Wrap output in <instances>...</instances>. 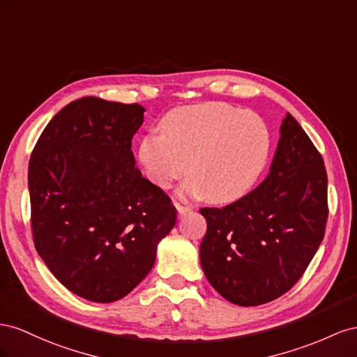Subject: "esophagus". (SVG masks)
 Returning <instances> with one entry per match:
<instances>
[{
  "mask_svg": "<svg viewBox=\"0 0 357 357\" xmlns=\"http://www.w3.org/2000/svg\"><path fill=\"white\" fill-rule=\"evenodd\" d=\"M176 209H178L179 215H185V213H188L191 211L190 206H182V205H176Z\"/></svg>",
  "mask_w": 357,
  "mask_h": 357,
  "instance_id": "esophagus-1",
  "label": "esophagus"
}]
</instances>
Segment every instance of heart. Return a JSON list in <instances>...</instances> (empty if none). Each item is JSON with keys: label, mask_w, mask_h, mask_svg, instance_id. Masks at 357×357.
<instances>
[{"label": "heart", "mask_w": 357, "mask_h": 357, "mask_svg": "<svg viewBox=\"0 0 357 357\" xmlns=\"http://www.w3.org/2000/svg\"><path fill=\"white\" fill-rule=\"evenodd\" d=\"M160 130L139 144L146 176L169 188L190 172L188 195L217 205L245 196L271 155L272 133L264 118L220 101L173 109L161 118Z\"/></svg>", "instance_id": "1"}]
</instances>
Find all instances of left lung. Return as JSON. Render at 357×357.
I'll return each mask as SVG.
<instances>
[{"label": "left lung", "instance_id": "left-lung-1", "mask_svg": "<svg viewBox=\"0 0 357 357\" xmlns=\"http://www.w3.org/2000/svg\"><path fill=\"white\" fill-rule=\"evenodd\" d=\"M328 175L320 152L290 114L266 179L224 208H203L200 263L224 299L256 307L287 293L324 236Z\"/></svg>", "mask_w": 357, "mask_h": 357}]
</instances>
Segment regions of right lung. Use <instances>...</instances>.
I'll use <instances>...</instances> for the list:
<instances>
[{
    "label": "right lung",
    "mask_w": 357,
    "mask_h": 357,
    "mask_svg": "<svg viewBox=\"0 0 357 357\" xmlns=\"http://www.w3.org/2000/svg\"><path fill=\"white\" fill-rule=\"evenodd\" d=\"M144 112L97 97L71 101L50 119L29 160L36 250L86 301L127 296L175 227V206L142 176L131 151Z\"/></svg>",
    "instance_id": "1"
}]
</instances>
